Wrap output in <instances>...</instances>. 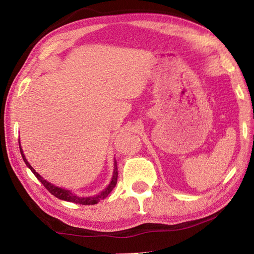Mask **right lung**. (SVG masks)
Segmentation results:
<instances>
[{"label": "right lung", "mask_w": 254, "mask_h": 254, "mask_svg": "<svg viewBox=\"0 0 254 254\" xmlns=\"http://www.w3.org/2000/svg\"><path fill=\"white\" fill-rule=\"evenodd\" d=\"M20 152H21V156H22L23 160L25 162V165L29 167V169L32 171L33 175L38 178V180H40V183L44 185V186L47 188V190H48L51 195H54L55 197H57V198H59V199L70 201V203H75V204H80V205H95V204L98 203V201L104 199L105 197L109 196V194L112 191V189L115 187V185H117V183H118V166H117V161H114L113 178H112L109 186H107L104 189V190L101 192V194H98L96 196L78 197V196L72 194L70 190H67V189H63V188H59L57 186H54V185H51L50 183L47 182V180L42 178L41 176L38 174L37 171L32 168L31 165H30V163L28 162V160L24 157L23 151H22V149H21V147H20Z\"/></svg>", "instance_id": "1"}]
</instances>
